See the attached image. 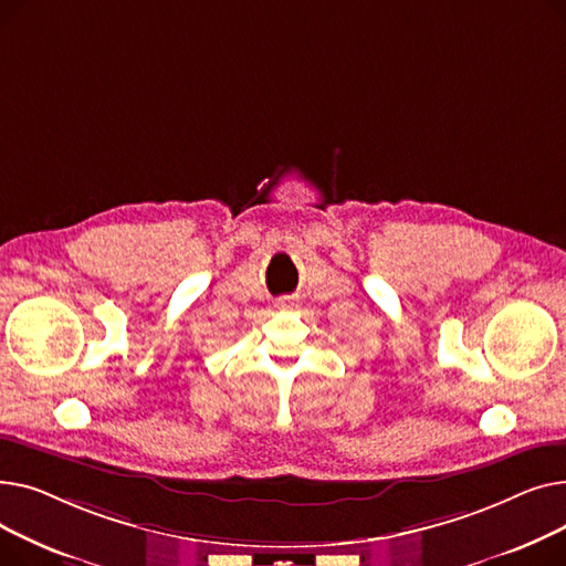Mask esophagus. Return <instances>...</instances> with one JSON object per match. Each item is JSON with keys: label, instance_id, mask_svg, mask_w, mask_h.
<instances>
[{"label": "esophagus", "instance_id": "34e87169", "mask_svg": "<svg viewBox=\"0 0 566 566\" xmlns=\"http://www.w3.org/2000/svg\"><path fill=\"white\" fill-rule=\"evenodd\" d=\"M295 305V298L293 295H284V298H280V307L286 310V307H293Z\"/></svg>", "mask_w": 566, "mask_h": 566}]
</instances>
